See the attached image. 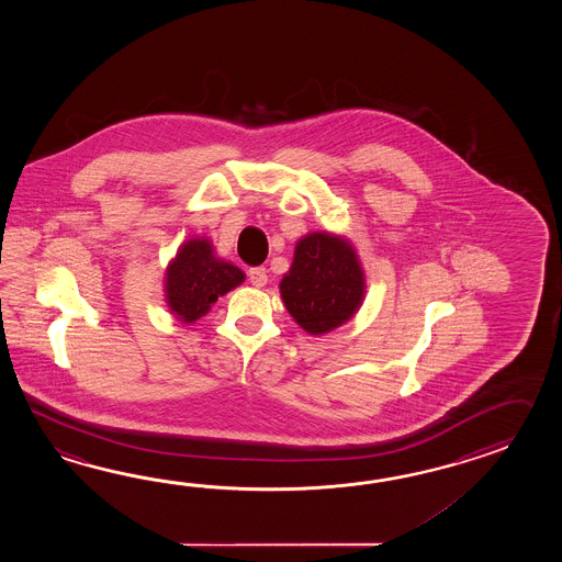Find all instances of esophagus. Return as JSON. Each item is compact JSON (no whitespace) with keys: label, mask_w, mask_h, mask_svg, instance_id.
Returning a JSON list of instances; mask_svg holds the SVG:
<instances>
[{"label":"esophagus","mask_w":562,"mask_h":562,"mask_svg":"<svg viewBox=\"0 0 562 562\" xmlns=\"http://www.w3.org/2000/svg\"><path fill=\"white\" fill-rule=\"evenodd\" d=\"M249 281H251L252 286L267 285V271H265V267H252V269H249Z\"/></svg>","instance_id":"esophagus-1"}]
</instances>
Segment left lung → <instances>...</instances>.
<instances>
[{"instance_id":"1","label":"left lung","mask_w":562,"mask_h":562,"mask_svg":"<svg viewBox=\"0 0 562 562\" xmlns=\"http://www.w3.org/2000/svg\"><path fill=\"white\" fill-rule=\"evenodd\" d=\"M281 299L307 334H329L361 307L366 277L349 240L331 233H310L299 240Z\"/></svg>"}]
</instances>
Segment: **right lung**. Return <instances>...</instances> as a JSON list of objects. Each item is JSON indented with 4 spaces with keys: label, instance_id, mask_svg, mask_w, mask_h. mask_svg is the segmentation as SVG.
<instances>
[{
    "label": "right lung",
    "instance_id": "add662e5",
    "mask_svg": "<svg viewBox=\"0 0 562 562\" xmlns=\"http://www.w3.org/2000/svg\"><path fill=\"white\" fill-rule=\"evenodd\" d=\"M245 281L239 267L218 259L211 240L189 239L168 263L165 277L168 310L184 323H194L211 311L216 299Z\"/></svg>",
    "mask_w": 562,
    "mask_h": 562
}]
</instances>
